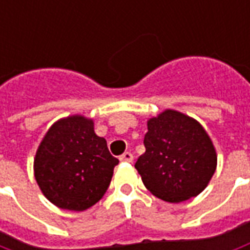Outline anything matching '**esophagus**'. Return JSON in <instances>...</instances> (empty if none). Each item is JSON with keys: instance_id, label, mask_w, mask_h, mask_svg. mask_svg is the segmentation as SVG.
I'll use <instances>...</instances> for the list:
<instances>
[{"instance_id": "34e87169", "label": "esophagus", "mask_w": 250, "mask_h": 250, "mask_svg": "<svg viewBox=\"0 0 250 250\" xmlns=\"http://www.w3.org/2000/svg\"><path fill=\"white\" fill-rule=\"evenodd\" d=\"M119 159L122 161V162H132L134 157H132V154H131V152L127 151V152H125V154H122Z\"/></svg>"}]
</instances>
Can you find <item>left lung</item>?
Returning <instances> with one entry per match:
<instances>
[{"label": "left lung", "mask_w": 250, "mask_h": 250, "mask_svg": "<svg viewBox=\"0 0 250 250\" xmlns=\"http://www.w3.org/2000/svg\"><path fill=\"white\" fill-rule=\"evenodd\" d=\"M146 152L135 168L155 197L179 204L198 195L213 177L217 155L213 143L197 120L166 109L147 122Z\"/></svg>", "instance_id": "obj_1"}]
</instances>
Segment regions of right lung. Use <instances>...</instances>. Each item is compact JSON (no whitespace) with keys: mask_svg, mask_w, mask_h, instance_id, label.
<instances>
[{"mask_svg":"<svg viewBox=\"0 0 250 250\" xmlns=\"http://www.w3.org/2000/svg\"><path fill=\"white\" fill-rule=\"evenodd\" d=\"M118 163L92 120L75 115L46 132L36 152L35 178L52 204L82 211L102 199Z\"/></svg>","mask_w":250,"mask_h":250,"instance_id":"1","label":"right lung"}]
</instances>
